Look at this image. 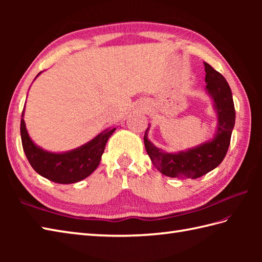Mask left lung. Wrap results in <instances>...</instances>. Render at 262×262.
<instances>
[{"label": "left lung", "instance_id": "8db88e82", "mask_svg": "<svg viewBox=\"0 0 262 262\" xmlns=\"http://www.w3.org/2000/svg\"><path fill=\"white\" fill-rule=\"evenodd\" d=\"M205 65L206 93L213 102L217 124L213 137L199 145L178 152H165L148 140L149 126L144 135V145L155 168L164 176L178 179H197L217 168L230 146L235 124L232 91L225 77L209 64Z\"/></svg>", "mask_w": 262, "mask_h": 262}]
</instances>
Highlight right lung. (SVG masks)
Masks as SVG:
<instances>
[{
    "label": "right lung",
    "instance_id": "1",
    "mask_svg": "<svg viewBox=\"0 0 262 262\" xmlns=\"http://www.w3.org/2000/svg\"><path fill=\"white\" fill-rule=\"evenodd\" d=\"M41 74L38 73L37 77ZM35 79V80H36ZM26 108V104H25ZM25 108L21 115L22 147L29 163L38 174L56 183L70 185L85 179L98 168L105 144L116 128H107L83 145L65 152H51L38 146L28 134L25 122Z\"/></svg>",
    "mask_w": 262,
    "mask_h": 262
}]
</instances>
